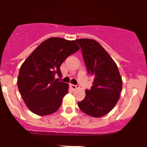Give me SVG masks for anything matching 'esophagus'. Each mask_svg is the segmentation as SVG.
I'll return each mask as SVG.
<instances>
[{
	"label": "esophagus",
	"instance_id": "34e87169",
	"mask_svg": "<svg viewBox=\"0 0 147 147\" xmlns=\"http://www.w3.org/2000/svg\"><path fill=\"white\" fill-rule=\"evenodd\" d=\"M70 87H71L73 90H76V89H77V88H80V87H79V85H72V84H71V85H70Z\"/></svg>",
	"mask_w": 147,
	"mask_h": 147
}]
</instances>
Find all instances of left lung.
I'll list each match as a JSON object with an SVG mask.
<instances>
[{
    "label": "left lung",
    "instance_id": "1",
    "mask_svg": "<svg viewBox=\"0 0 147 147\" xmlns=\"http://www.w3.org/2000/svg\"><path fill=\"white\" fill-rule=\"evenodd\" d=\"M82 51L89 74L94 76L93 86L85 90V98L78 102L83 113L92 117H102L117 104L122 89V80L117 65L96 40H76Z\"/></svg>",
    "mask_w": 147,
    "mask_h": 147
}]
</instances>
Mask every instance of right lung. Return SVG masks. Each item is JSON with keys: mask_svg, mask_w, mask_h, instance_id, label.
I'll use <instances>...</instances> for the list:
<instances>
[{"mask_svg": "<svg viewBox=\"0 0 147 147\" xmlns=\"http://www.w3.org/2000/svg\"><path fill=\"white\" fill-rule=\"evenodd\" d=\"M79 49L74 40L51 37L40 43L24 61L18 74V87L32 113L47 115L59 108L69 87L55 76L61 77L62 63Z\"/></svg>", "mask_w": 147, "mask_h": 147, "instance_id": "add662e5", "label": "right lung"}]
</instances>
